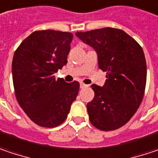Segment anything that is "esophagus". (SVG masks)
Masks as SVG:
<instances>
[{"instance_id": "esophagus-1", "label": "esophagus", "mask_w": 158, "mask_h": 158, "mask_svg": "<svg viewBox=\"0 0 158 158\" xmlns=\"http://www.w3.org/2000/svg\"><path fill=\"white\" fill-rule=\"evenodd\" d=\"M88 87V85L84 84V83H80V88H85Z\"/></svg>"}]
</instances>
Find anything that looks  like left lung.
I'll return each mask as SVG.
<instances>
[{"instance_id":"8db88e82","label":"left lung","mask_w":158,"mask_h":158,"mask_svg":"<svg viewBox=\"0 0 158 158\" xmlns=\"http://www.w3.org/2000/svg\"><path fill=\"white\" fill-rule=\"evenodd\" d=\"M76 35L97 52L98 67L106 72L103 87L91 86L95 97L87 105L89 120L101 131L119 129L134 115L143 99L147 81L143 50L117 28L77 32Z\"/></svg>"}]
</instances>
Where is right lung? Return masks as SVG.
<instances>
[{"mask_svg":"<svg viewBox=\"0 0 158 158\" xmlns=\"http://www.w3.org/2000/svg\"><path fill=\"white\" fill-rule=\"evenodd\" d=\"M72 38L73 35L69 32L35 31L15 52L12 79L16 98L37 125H60L78 96V81L67 83L53 76L66 65Z\"/></svg>","mask_w":158,"mask_h":158,"instance_id":"1","label":"right lung"}]
</instances>
